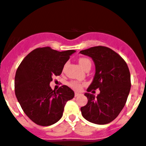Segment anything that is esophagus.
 Here are the masks:
<instances>
[{
  "label": "esophagus",
  "instance_id": "esophagus-1",
  "mask_svg": "<svg viewBox=\"0 0 146 146\" xmlns=\"http://www.w3.org/2000/svg\"><path fill=\"white\" fill-rule=\"evenodd\" d=\"M79 94H80L79 93H77V92H76V93H75V96H76H76H78Z\"/></svg>",
  "mask_w": 146,
  "mask_h": 146
}]
</instances>
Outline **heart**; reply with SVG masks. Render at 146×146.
<instances>
[{"label":"heart","instance_id":"obj_1","mask_svg":"<svg viewBox=\"0 0 146 146\" xmlns=\"http://www.w3.org/2000/svg\"><path fill=\"white\" fill-rule=\"evenodd\" d=\"M78 62H79L81 68H84V70H85L88 66H91V65H92L91 60L87 58H80L79 60H78ZM68 85L70 88L76 90V91H81V88H82L83 86V84H81V83L74 81H70V82H69Z\"/></svg>","mask_w":146,"mask_h":146}]
</instances>
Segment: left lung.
I'll return each mask as SVG.
<instances>
[{
    "mask_svg": "<svg viewBox=\"0 0 146 146\" xmlns=\"http://www.w3.org/2000/svg\"><path fill=\"white\" fill-rule=\"evenodd\" d=\"M80 53L91 57L96 66L93 82L85 96L88 103L81 108L86 120L98 125L111 122L119 115L126 104L130 91V73L126 62L109 47L96 46L81 50ZM99 88L96 98L89 92Z\"/></svg>",
    "mask_w": 146,
    "mask_h": 146,
    "instance_id": "obj_1",
    "label": "left lung"
}]
</instances>
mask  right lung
<instances>
[{"instance_id":"right-lung-1","label":"right lung","mask_w":146,"mask_h":146,"mask_svg":"<svg viewBox=\"0 0 146 146\" xmlns=\"http://www.w3.org/2000/svg\"><path fill=\"white\" fill-rule=\"evenodd\" d=\"M75 50L58 52L51 47H39L24 58L15 76V94L24 112L32 122L49 126L60 120L66 102L74 92L63 85L52 90L50 83L60 76Z\"/></svg>"}]
</instances>
